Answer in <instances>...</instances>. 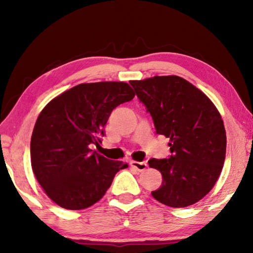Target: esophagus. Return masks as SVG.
<instances>
[{"instance_id":"1","label":"esophagus","mask_w":253,"mask_h":253,"mask_svg":"<svg viewBox=\"0 0 253 253\" xmlns=\"http://www.w3.org/2000/svg\"><path fill=\"white\" fill-rule=\"evenodd\" d=\"M130 166L131 168L136 169L138 172H143V170L146 169L147 163L145 162H136V161H130Z\"/></svg>"}]
</instances>
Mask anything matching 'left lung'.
<instances>
[{
  "label": "left lung",
  "mask_w": 253,
  "mask_h": 253,
  "mask_svg": "<svg viewBox=\"0 0 253 253\" xmlns=\"http://www.w3.org/2000/svg\"><path fill=\"white\" fill-rule=\"evenodd\" d=\"M129 84L151 114L157 134L170 140L169 158L148 161L163 177L153 198L172 208L196 203L212 190L224 164L226 136L220 113L181 77L155 76Z\"/></svg>",
  "instance_id": "obj_1"
}]
</instances>
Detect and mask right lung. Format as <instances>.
I'll return each mask as SVG.
<instances>
[{"label":"right lung","mask_w":253,"mask_h":253,"mask_svg":"<svg viewBox=\"0 0 253 253\" xmlns=\"http://www.w3.org/2000/svg\"><path fill=\"white\" fill-rule=\"evenodd\" d=\"M135 92L122 81L80 84L55 97L41 111L31 137L33 173L45 194L67 210L98 202L110 187L123 162L90 149L105 136L113 109Z\"/></svg>","instance_id":"obj_1"}]
</instances>
